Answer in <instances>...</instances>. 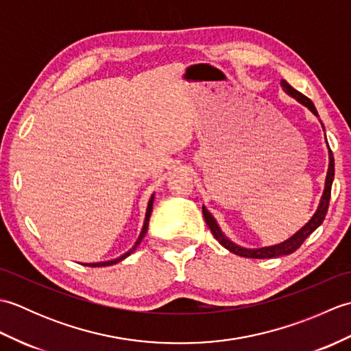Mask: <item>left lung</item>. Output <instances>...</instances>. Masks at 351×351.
I'll use <instances>...</instances> for the list:
<instances>
[{
    "label": "left lung",
    "instance_id": "obj_1",
    "mask_svg": "<svg viewBox=\"0 0 351 351\" xmlns=\"http://www.w3.org/2000/svg\"><path fill=\"white\" fill-rule=\"evenodd\" d=\"M280 87L282 90L285 92L291 98H294L297 102H300L302 106L306 107L309 111H312L317 117L318 116V111L314 106V102H312L306 96L302 95L300 92H297L294 87H291L285 80L280 81ZM323 126V131H324V125L323 122L319 121ZM327 143V140H326ZM327 149H329V169H327V175H326V181H324V190H323V195L322 199H319V204L317 206V211L314 213V215L308 220V223L304 226H302L299 230L294 235H291L288 240L282 241L279 244H274V245H265V247H256V249H249V247H243V245H238L237 243H234L232 240H229V238L225 235V232L220 229L217 220L214 219V215L206 210V206L202 205V211H204V217L208 228L211 229L213 235L215 237V240H217L223 247L228 249L229 252L235 253L238 256H243V258H255V259H265V258H274V256H282V255H289V253L295 252L297 249L300 247L302 243L306 240V238L314 232V230L322 225L326 214H327V208H329V200H330V190H332V182H333V176H335V160H333V154L329 147V143H327Z\"/></svg>",
    "mask_w": 351,
    "mask_h": 351
}]
</instances>
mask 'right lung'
Returning a JSON list of instances; mask_svg holds the SVG:
<instances>
[{"mask_svg": "<svg viewBox=\"0 0 351 351\" xmlns=\"http://www.w3.org/2000/svg\"><path fill=\"white\" fill-rule=\"evenodd\" d=\"M154 199H155V193L154 195L151 196V199H149V202H147V208H146V215H145V223H143V228H141V232H140V235H138V238H137V241L134 243V245L132 247L126 252V253H123V255H121L119 258H116V259H110V261H102V263H86V264H83V265H88V267H107V265H113V264H117V263H121V261H123L125 258H128L131 253L136 250L138 245H140V243L143 241V238H145V235H146V232H147V226H149V219H151V214H152V206H154Z\"/></svg>", "mask_w": 351, "mask_h": 351, "instance_id": "1", "label": "right lung"}]
</instances>
